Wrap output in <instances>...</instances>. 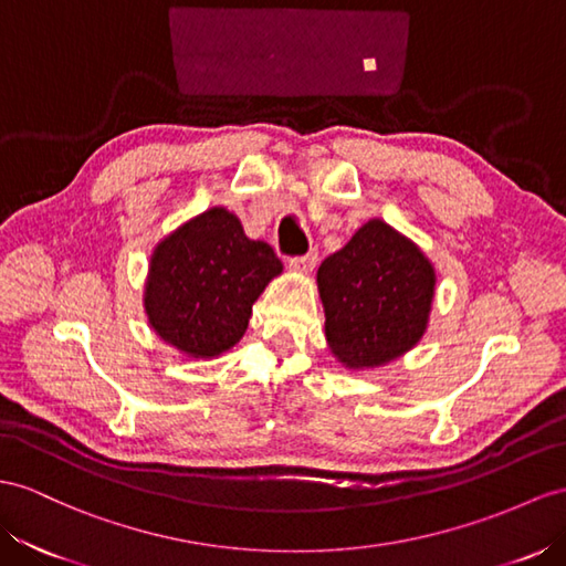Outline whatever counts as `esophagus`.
<instances>
[{
  "mask_svg": "<svg viewBox=\"0 0 566 566\" xmlns=\"http://www.w3.org/2000/svg\"><path fill=\"white\" fill-rule=\"evenodd\" d=\"M315 263H317V251L313 249V251H308L306 255H294V258H289V268L292 270H298V272H311L313 268H315Z\"/></svg>",
  "mask_w": 566,
  "mask_h": 566,
  "instance_id": "34e87169",
  "label": "esophagus"
}]
</instances>
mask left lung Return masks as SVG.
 I'll list each match as a JSON object with an SVG mask.
<instances>
[{"label":"left lung","instance_id":"1","mask_svg":"<svg viewBox=\"0 0 566 566\" xmlns=\"http://www.w3.org/2000/svg\"><path fill=\"white\" fill-rule=\"evenodd\" d=\"M317 286L332 352L349 368H370L423 337L434 272L411 241L370 220L323 260Z\"/></svg>","mask_w":566,"mask_h":566}]
</instances>
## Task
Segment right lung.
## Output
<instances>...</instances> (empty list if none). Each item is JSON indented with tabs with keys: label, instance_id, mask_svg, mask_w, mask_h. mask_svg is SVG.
<instances>
[{
	"label": "right lung",
	"instance_id": "right-lung-1",
	"mask_svg": "<svg viewBox=\"0 0 566 566\" xmlns=\"http://www.w3.org/2000/svg\"><path fill=\"white\" fill-rule=\"evenodd\" d=\"M280 272L268 243L245 239L234 214L212 208L155 249L145 311L177 349L217 356L243 337L255 298Z\"/></svg>",
	"mask_w": 566,
	"mask_h": 566
}]
</instances>
